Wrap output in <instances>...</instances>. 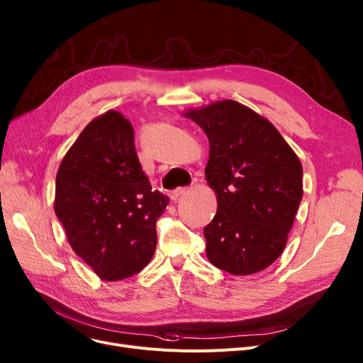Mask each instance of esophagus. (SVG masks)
I'll return each mask as SVG.
<instances>
[{
  "mask_svg": "<svg viewBox=\"0 0 363 363\" xmlns=\"http://www.w3.org/2000/svg\"><path fill=\"white\" fill-rule=\"evenodd\" d=\"M185 191H186V188H177V189H174V191H170L169 196L172 200H178Z\"/></svg>",
  "mask_w": 363,
  "mask_h": 363,
  "instance_id": "obj_1",
  "label": "esophagus"
}]
</instances>
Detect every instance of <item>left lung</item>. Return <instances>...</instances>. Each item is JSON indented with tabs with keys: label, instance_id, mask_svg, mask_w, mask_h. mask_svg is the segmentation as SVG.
<instances>
[{
	"label": "left lung",
	"instance_id": "8db88e82",
	"mask_svg": "<svg viewBox=\"0 0 363 363\" xmlns=\"http://www.w3.org/2000/svg\"><path fill=\"white\" fill-rule=\"evenodd\" d=\"M207 135L204 170L218 211L206 255L233 275H253L284 252L303 197V167L278 129L250 107L222 100L182 113Z\"/></svg>",
	"mask_w": 363,
	"mask_h": 363
}]
</instances>
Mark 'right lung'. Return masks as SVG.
<instances>
[{
    "mask_svg": "<svg viewBox=\"0 0 363 363\" xmlns=\"http://www.w3.org/2000/svg\"><path fill=\"white\" fill-rule=\"evenodd\" d=\"M167 204V196L151 191L133 128L116 110L85 126L57 172L55 215L73 252L103 281H121L145 268Z\"/></svg>",
    "mask_w": 363,
    "mask_h": 363,
    "instance_id": "right-lung-1",
    "label": "right lung"
}]
</instances>
